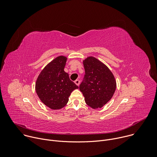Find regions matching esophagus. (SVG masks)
Masks as SVG:
<instances>
[{"label":"esophagus","mask_w":157,"mask_h":157,"mask_svg":"<svg viewBox=\"0 0 157 157\" xmlns=\"http://www.w3.org/2000/svg\"><path fill=\"white\" fill-rule=\"evenodd\" d=\"M75 83L77 85V86H79V84H80V81L79 79H76L75 81Z\"/></svg>","instance_id":"esophagus-1"}]
</instances>
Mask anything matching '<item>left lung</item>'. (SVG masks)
<instances>
[{"label":"left lung","mask_w":157,"mask_h":157,"mask_svg":"<svg viewBox=\"0 0 157 157\" xmlns=\"http://www.w3.org/2000/svg\"><path fill=\"white\" fill-rule=\"evenodd\" d=\"M85 70L84 80L79 86L87 105L96 109L102 107L113 98L116 80L113 73L102 62L93 56L82 61Z\"/></svg>","instance_id":"left-lung-1"}]
</instances>
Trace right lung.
Wrapping results in <instances>:
<instances>
[{"label": "right lung", "mask_w": 157, "mask_h": 157, "mask_svg": "<svg viewBox=\"0 0 157 157\" xmlns=\"http://www.w3.org/2000/svg\"><path fill=\"white\" fill-rule=\"evenodd\" d=\"M66 60L64 56L53 59L42 70L35 82V90L39 99L53 110L64 107L73 91L79 88L64 71Z\"/></svg>", "instance_id": "1"}]
</instances>
